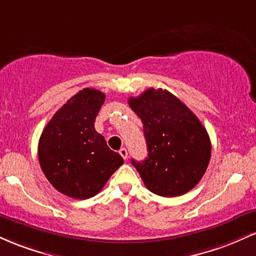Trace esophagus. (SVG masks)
I'll return each instance as SVG.
<instances>
[{"label":"esophagus","instance_id":"34e87169","mask_svg":"<svg viewBox=\"0 0 256 256\" xmlns=\"http://www.w3.org/2000/svg\"><path fill=\"white\" fill-rule=\"evenodd\" d=\"M119 154L122 155V158H125V160H126V158H128V149H126V148H122V149H120V150H119Z\"/></svg>","mask_w":256,"mask_h":256}]
</instances>
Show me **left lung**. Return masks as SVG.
I'll list each match as a JSON object with an SVG mask.
<instances>
[{"mask_svg":"<svg viewBox=\"0 0 256 256\" xmlns=\"http://www.w3.org/2000/svg\"><path fill=\"white\" fill-rule=\"evenodd\" d=\"M128 106L143 122L148 158L131 161L148 190L164 198L190 192L210 160L212 146L204 126L167 90L150 88L128 98Z\"/></svg>","mask_w":256,"mask_h":256,"instance_id":"8db88e82","label":"left lung"}]
</instances>
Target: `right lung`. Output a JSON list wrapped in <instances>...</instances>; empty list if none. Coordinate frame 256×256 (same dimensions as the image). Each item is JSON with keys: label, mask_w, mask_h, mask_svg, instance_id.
Masks as SVG:
<instances>
[{"label": "right lung", "mask_w": 256, "mask_h": 256, "mask_svg": "<svg viewBox=\"0 0 256 256\" xmlns=\"http://www.w3.org/2000/svg\"><path fill=\"white\" fill-rule=\"evenodd\" d=\"M104 98L96 89L80 90L54 114L40 134V168L49 183L68 198L95 196L124 164L94 126Z\"/></svg>", "instance_id": "1"}]
</instances>
